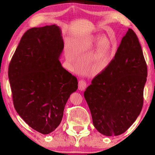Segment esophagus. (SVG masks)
Listing matches in <instances>:
<instances>
[{
	"instance_id": "esophagus-1",
	"label": "esophagus",
	"mask_w": 155,
	"mask_h": 155,
	"mask_svg": "<svg viewBox=\"0 0 155 155\" xmlns=\"http://www.w3.org/2000/svg\"><path fill=\"white\" fill-rule=\"evenodd\" d=\"M87 87V83L84 80H81L78 81V90L83 91Z\"/></svg>"
}]
</instances>
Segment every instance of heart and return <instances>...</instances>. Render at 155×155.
Segmentation results:
<instances>
[{"mask_svg":"<svg viewBox=\"0 0 155 155\" xmlns=\"http://www.w3.org/2000/svg\"><path fill=\"white\" fill-rule=\"evenodd\" d=\"M94 46V51L86 59L85 69L91 74H98L108 67L117 52L116 43H114L109 36L91 35L85 37L77 41L73 51L68 48L65 50V59L73 64L77 61L76 55L90 51Z\"/></svg>","mask_w":155,"mask_h":155,"instance_id":"obj_1","label":"heart"}]
</instances>
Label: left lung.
<instances>
[{
	"mask_svg": "<svg viewBox=\"0 0 155 155\" xmlns=\"http://www.w3.org/2000/svg\"><path fill=\"white\" fill-rule=\"evenodd\" d=\"M146 77L140 41L128 28L108 67L94 78L84 92L99 133L120 135L134 123L143 107Z\"/></svg>",
	"mask_w": 155,
	"mask_h": 155,
	"instance_id": "obj_1",
	"label": "left lung"
}]
</instances>
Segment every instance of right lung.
I'll return each instance as SVG.
<instances>
[{
  "instance_id": "add662e5",
  "label": "right lung",
  "mask_w": 155,
  "mask_h": 155,
  "mask_svg": "<svg viewBox=\"0 0 155 155\" xmlns=\"http://www.w3.org/2000/svg\"><path fill=\"white\" fill-rule=\"evenodd\" d=\"M61 31L55 25L25 32L9 65L8 77L15 111L34 130L47 135L61 122L78 81L62 67Z\"/></svg>"
}]
</instances>
